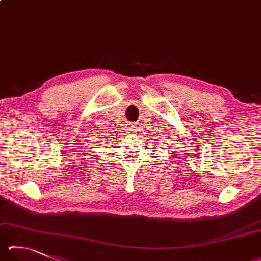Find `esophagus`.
<instances>
[{"label": "esophagus", "instance_id": "1", "mask_svg": "<svg viewBox=\"0 0 261 261\" xmlns=\"http://www.w3.org/2000/svg\"><path fill=\"white\" fill-rule=\"evenodd\" d=\"M130 129H131V132H134V130L136 129V125L135 124H130Z\"/></svg>", "mask_w": 261, "mask_h": 261}]
</instances>
